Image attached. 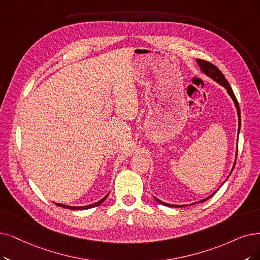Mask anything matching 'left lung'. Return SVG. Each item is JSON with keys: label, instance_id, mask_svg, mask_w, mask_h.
<instances>
[{"label": "left lung", "instance_id": "8db88e82", "mask_svg": "<svg viewBox=\"0 0 260 260\" xmlns=\"http://www.w3.org/2000/svg\"><path fill=\"white\" fill-rule=\"evenodd\" d=\"M196 61H197V64H199L201 70L204 72V74H205L206 76H208L209 78H211L212 80H214L216 83H219L220 85L224 86V87L226 88L227 92H228V95H230V96L232 97V99L234 100V103H235L236 109H237V113H238V119H239V130H238V134H239V131H240V127H241L240 108H239V103H238V101H237V99H236V96H235L234 91H233V89H232V87H231V85H230V83H228V81L225 79V77H224V75L221 72V70H220L219 68H217L216 66H214L213 64L209 63V61H207V60L200 59V58H197ZM237 149H238V148H237ZM237 153H238V150H237ZM236 158H237V154H236ZM235 164H236V160H235L234 166H233V169H232V172L234 171ZM232 172H231V174H232ZM231 174H230V175H231ZM214 193H216V191H215ZM214 193L211 194V195L208 196V197H206V199H204V200H202V201H200V202H197V203H194V204H199V203L206 202L207 200H209L210 197H212V196L214 195ZM154 200L157 201L159 204H161V205H163V206H166V207H171V208H172V207H173V208H181V207H186V205H172V204L164 203V202H161V201L158 200V199H155V197H154ZM194 204H192V205H194Z\"/></svg>", "mask_w": 260, "mask_h": 260}]
</instances>
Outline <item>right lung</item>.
Returning <instances> with one entry per match:
<instances>
[{
  "label": "right lung",
  "mask_w": 260,
  "mask_h": 260,
  "mask_svg": "<svg viewBox=\"0 0 260 260\" xmlns=\"http://www.w3.org/2000/svg\"><path fill=\"white\" fill-rule=\"evenodd\" d=\"M108 195H109V194H107V195H106L105 197H103L102 200H100L99 202L94 203V204H91V205H88V206H79V207H77V206H68V205H64V204H55V205H57V206H59V207H63V208H66V209H70V210H85V209H89V208H94V207H97V206L101 205L103 202H105V201L107 200Z\"/></svg>",
  "instance_id": "1"
}]
</instances>
